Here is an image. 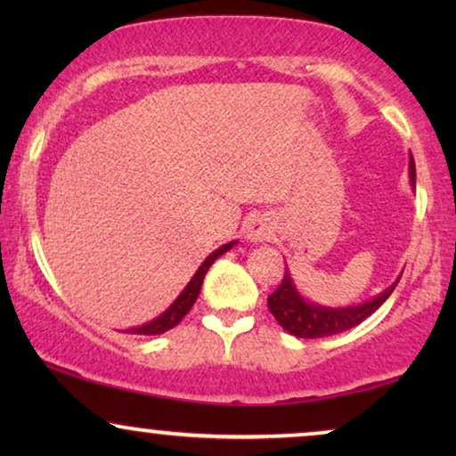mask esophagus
I'll use <instances>...</instances> for the list:
<instances>
[{
  "label": "esophagus",
  "mask_w": 456,
  "mask_h": 456,
  "mask_svg": "<svg viewBox=\"0 0 456 456\" xmlns=\"http://www.w3.org/2000/svg\"><path fill=\"white\" fill-rule=\"evenodd\" d=\"M272 232H273V226L267 217L255 216L253 220H248V224H247V239L253 242H261V240L270 239Z\"/></svg>",
  "instance_id": "1"
}]
</instances>
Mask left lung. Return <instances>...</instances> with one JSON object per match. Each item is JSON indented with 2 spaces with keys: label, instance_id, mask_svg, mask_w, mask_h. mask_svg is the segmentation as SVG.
<instances>
[{
  "label": "left lung",
  "instance_id": "1",
  "mask_svg": "<svg viewBox=\"0 0 456 456\" xmlns=\"http://www.w3.org/2000/svg\"><path fill=\"white\" fill-rule=\"evenodd\" d=\"M411 183L415 186V161L411 158L409 164ZM401 280V278H398ZM398 280L392 286H388L382 295L373 297L371 301L363 305H354V307H322V305L309 303L298 295L295 282H292L289 270L284 272L282 284L267 297V307H270L272 315L282 326L286 332L297 336V338H323V336H334L340 332H346L361 322L367 320L386 298L392 295L396 289Z\"/></svg>",
  "mask_w": 456,
  "mask_h": 456
}]
</instances>
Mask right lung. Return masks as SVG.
Wrapping results in <instances>:
<instances>
[{"label":"right lung","instance_id":"add662e5","mask_svg":"<svg viewBox=\"0 0 456 456\" xmlns=\"http://www.w3.org/2000/svg\"><path fill=\"white\" fill-rule=\"evenodd\" d=\"M236 245V240L228 242V245H222L217 251H214L209 255L208 259L203 261L201 267L195 272V276L191 278V282L186 284V289L180 292L176 301H174L170 307H167L164 314H161L159 317H155V320H151L149 323H142V326L139 328H130L126 330V334H141V336H155V334H164L167 332V330H172L174 326H178L180 322H183V317L189 314L192 305H195L199 292H201V284H203V278L205 273H208V270L211 267V264L220 257V255H224L226 251H230Z\"/></svg>","mask_w":456,"mask_h":456}]
</instances>
